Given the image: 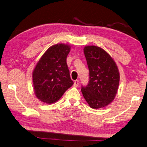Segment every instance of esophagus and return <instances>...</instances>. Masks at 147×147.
<instances>
[{
    "mask_svg": "<svg viewBox=\"0 0 147 147\" xmlns=\"http://www.w3.org/2000/svg\"><path fill=\"white\" fill-rule=\"evenodd\" d=\"M78 85H79V80H75V81H74V87H78Z\"/></svg>",
    "mask_w": 147,
    "mask_h": 147,
    "instance_id": "1",
    "label": "esophagus"
}]
</instances>
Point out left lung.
Returning a JSON list of instances; mask_svg holds the SVG:
<instances>
[{
    "mask_svg": "<svg viewBox=\"0 0 147 147\" xmlns=\"http://www.w3.org/2000/svg\"><path fill=\"white\" fill-rule=\"evenodd\" d=\"M89 70L87 85H82V92L92 108L108 105L115 97L120 74L113 59L103 49L88 46L83 49Z\"/></svg>",
    "mask_w": 147,
    "mask_h": 147,
    "instance_id": "1",
    "label": "left lung"
}]
</instances>
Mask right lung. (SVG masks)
Here are the masks:
<instances>
[{"mask_svg":"<svg viewBox=\"0 0 147 147\" xmlns=\"http://www.w3.org/2000/svg\"><path fill=\"white\" fill-rule=\"evenodd\" d=\"M71 50L67 45L49 48L33 71V85L36 97L47 104L58 100L73 85L66 59Z\"/></svg>","mask_w":147,"mask_h":147,"instance_id":"right-lung-1","label":"right lung"}]
</instances>
